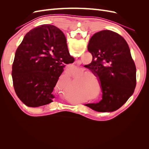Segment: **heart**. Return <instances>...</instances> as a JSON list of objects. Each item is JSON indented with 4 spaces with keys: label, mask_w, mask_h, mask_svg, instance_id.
Segmentation results:
<instances>
[{
    "label": "heart",
    "mask_w": 149,
    "mask_h": 149,
    "mask_svg": "<svg viewBox=\"0 0 149 149\" xmlns=\"http://www.w3.org/2000/svg\"><path fill=\"white\" fill-rule=\"evenodd\" d=\"M85 71L84 70H76L74 72H72V74H73L74 76H76L79 75V74H81L83 73H84ZM93 75L91 73H86L83 74H81L78 77V79H79L78 82H76V87L78 88H83V87H88L91 84V78L89 77V76ZM82 79L81 80L80 79Z\"/></svg>",
    "instance_id": "1"
}]
</instances>
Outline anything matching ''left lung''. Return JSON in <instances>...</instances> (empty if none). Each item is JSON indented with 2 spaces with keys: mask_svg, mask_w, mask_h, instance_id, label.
Returning <instances> with one entry per match:
<instances>
[{
  "mask_svg": "<svg viewBox=\"0 0 149 149\" xmlns=\"http://www.w3.org/2000/svg\"><path fill=\"white\" fill-rule=\"evenodd\" d=\"M88 50L93 60L84 66L100 80L102 100L86 106L98 112L118 109L132 96L136 86V67L127 43L114 31L102 30L90 38Z\"/></svg>",
  "mask_w": 149,
  "mask_h": 149,
  "instance_id": "1",
  "label": "left lung"
}]
</instances>
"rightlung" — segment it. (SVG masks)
I'll return each mask as SVG.
<instances>
[{"label": "right lung", "instance_id": "1", "mask_svg": "<svg viewBox=\"0 0 149 149\" xmlns=\"http://www.w3.org/2000/svg\"><path fill=\"white\" fill-rule=\"evenodd\" d=\"M74 61L64 33L55 26L42 25L30 30L17 48L12 65L18 97L32 107L52 102V92L65 64Z\"/></svg>", "mask_w": 149, "mask_h": 149}]
</instances>
